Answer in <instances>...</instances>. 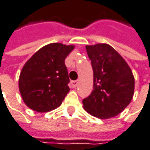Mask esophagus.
Returning a JSON list of instances; mask_svg holds the SVG:
<instances>
[{
	"label": "esophagus",
	"mask_w": 150,
	"mask_h": 150,
	"mask_svg": "<svg viewBox=\"0 0 150 150\" xmlns=\"http://www.w3.org/2000/svg\"><path fill=\"white\" fill-rule=\"evenodd\" d=\"M70 84H71V87L75 88L77 86V85H78V81H72L70 82Z\"/></svg>",
	"instance_id": "34e87169"
}]
</instances>
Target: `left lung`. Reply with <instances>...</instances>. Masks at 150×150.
<instances>
[{
	"mask_svg": "<svg viewBox=\"0 0 150 150\" xmlns=\"http://www.w3.org/2000/svg\"><path fill=\"white\" fill-rule=\"evenodd\" d=\"M93 69V91L83 99L85 110L99 118L121 113L133 98L134 77L122 57L106 43L86 46Z\"/></svg>",
	"mask_w": 150,
	"mask_h": 150,
	"instance_id": "8db88e82",
	"label": "left lung"
}]
</instances>
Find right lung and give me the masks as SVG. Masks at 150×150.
Returning a JSON list of instances; mask_svg holds the SVG:
<instances>
[{
    "instance_id": "add662e5",
    "label": "right lung",
    "mask_w": 150,
    "mask_h": 150,
    "mask_svg": "<svg viewBox=\"0 0 150 150\" xmlns=\"http://www.w3.org/2000/svg\"><path fill=\"white\" fill-rule=\"evenodd\" d=\"M73 49L72 45L50 43L25 64L19 77V91L28 108L45 112L61 105L69 91L64 60Z\"/></svg>"
}]
</instances>
